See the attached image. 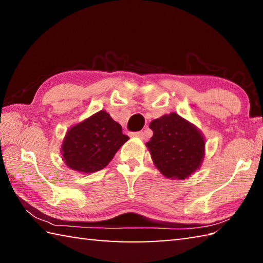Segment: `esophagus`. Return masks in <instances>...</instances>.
<instances>
[{
    "instance_id": "obj_1",
    "label": "esophagus",
    "mask_w": 263,
    "mask_h": 263,
    "mask_svg": "<svg viewBox=\"0 0 263 263\" xmlns=\"http://www.w3.org/2000/svg\"><path fill=\"white\" fill-rule=\"evenodd\" d=\"M132 136L133 137H137V138H141V139H142V138L145 137V133L142 132V131H138V132H133Z\"/></svg>"
}]
</instances>
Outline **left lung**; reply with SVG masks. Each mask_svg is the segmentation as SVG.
<instances>
[{
	"label": "left lung",
	"instance_id": "8db88e82",
	"mask_svg": "<svg viewBox=\"0 0 263 263\" xmlns=\"http://www.w3.org/2000/svg\"><path fill=\"white\" fill-rule=\"evenodd\" d=\"M149 128L153 137L146 146L163 176L184 180L201 167L205 141L194 124L172 112L151 122Z\"/></svg>",
	"mask_w": 263,
	"mask_h": 263
}]
</instances>
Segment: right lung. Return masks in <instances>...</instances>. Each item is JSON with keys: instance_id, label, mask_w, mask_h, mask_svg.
<instances>
[{"instance_id": "right-lung-1", "label": "right lung", "mask_w": 263, "mask_h": 263, "mask_svg": "<svg viewBox=\"0 0 263 263\" xmlns=\"http://www.w3.org/2000/svg\"><path fill=\"white\" fill-rule=\"evenodd\" d=\"M127 140L122 126L101 110L67 131L61 146L62 160L73 171L95 173L106 167Z\"/></svg>"}]
</instances>
